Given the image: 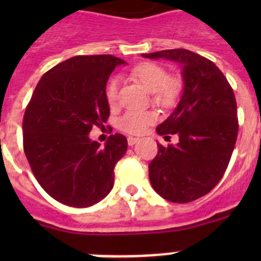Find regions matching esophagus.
Wrapping results in <instances>:
<instances>
[{"mask_svg":"<svg viewBox=\"0 0 261 261\" xmlns=\"http://www.w3.org/2000/svg\"><path fill=\"white\" fill-rule=\"evenodd\" d=\"M136 142H138V138L128 137V145H129V146H133V145H135Z\"/></svg>","mask_w":261,"mask_h":261,"instance_id":"obj_1","label":"esophagus"}]
</instances>
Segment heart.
<instances>
[{
	"mask_svg": "<svg viewBox=\"0 0 261 261\" xmlns=\"http://www.w3.org/2000/svg\"><path fill=\"white\" fill-rule=\"evenodd\" d=\"M130 77L140 82L151 93V100L159 107L168 108L176 103L180 95L181 84L176 77L167 75V70L155 62H142L130 70ZM119 82L116 78L110 80L106 87V99L110 106L117 102ZM154 121V114L149 111H128L117 121L121 130L130 135H141Z\"/></svg>",
	"mask_w": 261,
	"mask_h": 261,
	"instance_id": "obj_1",
	"label": "heart"
}]
</instances>
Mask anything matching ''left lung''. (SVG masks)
<instances>
[{
  "label": "left lung",
  "instance_id": "left-lung-1",
  "mask_svg": "<svg viewBox=\"0 0 261 261\" xmlns=\"http://www.w3.org/2000/svg\"><path fill=\"white\" fill-rule=\"evenodd\" d=\"M181 68L183 94L156 133L177 135L176 145L162 146L149 165V179L159 196L190 202L211 192L225 174L238 136L237 100L231 86L211 60L188 49L142 53Z\"/></svg>",
  "mask_w": 261,
  "mask_h": 261
}]
</instances>
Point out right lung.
<instances>
[{
    "label": "right lung",
    "mask_w": 261,
    "mask_h": 261,
    "mask_svg": "<svg viewBox=\"0 0 261 261\" xmlns=\"http://www.w3.org/2000/svg\"><path fill=\"white\" fill-rule=\"evenodd\" d=\"M112 55L74 56L40 78L23 117V149L41 188L68 206L87 208L114 187V168L125 154L123 135L105 146L90 140L94 125L106 123V86L117 65Z\"/></svg>",
    "instance_id": "add662e5"
}]
</instances>
